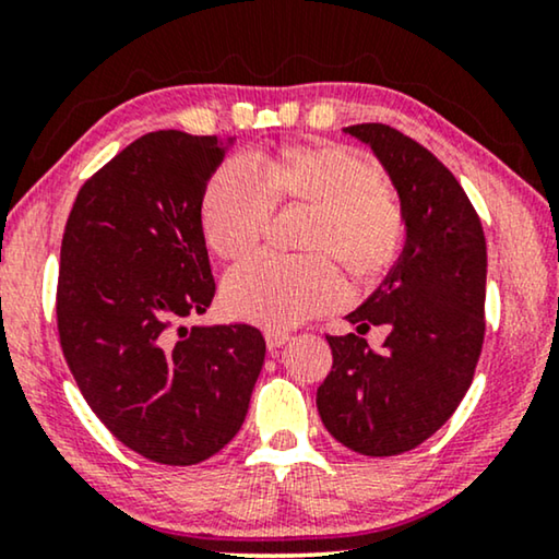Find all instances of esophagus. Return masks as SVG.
Returning <instances> with one entry per match:
<instances>
[{"mask_svg": "<svg viewBox=\"0 0 559 559\" xmlns=\"http://www.w3.org/2000/svg\"><path fill=\"white\" fill-rule=\"evenodd\" d=\"M264 341H266V348L270 350H277L285 346V343L289 341V333L285 331H274V328H266L264 331Z\"/></svg>", "mask_w": 559, "mask_h": 559, "instance_id": "1", "label": "esophagus"}]
</instances>
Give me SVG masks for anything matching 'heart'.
<instances>
[{"label":"heart","mask_w":559,"mask_h":559,"mask_svg":"<svg viewBox=\"0 0 559 559\" xmlns=\"http://www.w3.org/2000/svg\"><path fill=\"white\" fill-rule=\"evenodd\" d=\"M282 205H308L295 241L305 254H257L224 282L228 310L251 323L289 328L338 302L346 287L331 255L369 287L407 243V213L384 173L338 142L285 144L218 167L201 201L205 241L221 259L247 257Z\"/></svg>","instance_id":"1"}]
</instances>
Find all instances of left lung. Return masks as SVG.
<instances>
[{"label":"left lung","instance_id":"left-lung-1","mask_svg":"<svg viewBox=\"0 0 559 559\" xmlns=\"http://www.w3.org/2000/svg\"><path fill=\"white\" fill-rule=\"evenodd\" d=\"M371 144L407 213V243L377 293L350 312L356 333L325 335L333 366L318 386L325 430L354 453L417 448L468 392L486 333L484 226L455 175L389 124L346 127ZM386 324L381 352L360 335Z\"/></svg>","mask_w":559,"mask_h":559}]
</instances>
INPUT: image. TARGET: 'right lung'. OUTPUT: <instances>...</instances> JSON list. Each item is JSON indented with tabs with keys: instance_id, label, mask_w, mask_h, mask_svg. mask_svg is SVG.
Returning a JSON list of instances; mask_svg holds the SVG:
<instances>
[{
	"instance_id": "obj_1",
	"label": "right lung",
	"mask_w": 559,
	"mask_h": 559,
	"mask_svg": "<svg viewBox=\"0 0 559 559\" xmlns=\"http://www.w3.org/2000/svg\"><path fill=\"white\" fill-rule=\"evenodd\" d=\"M224 155L218 136H140L83 182L60 247L68 369L106 430L163 465L228 445L264 364L254 325H182L216 295L201 201Z\"/></svg>"
}]
</instances>
